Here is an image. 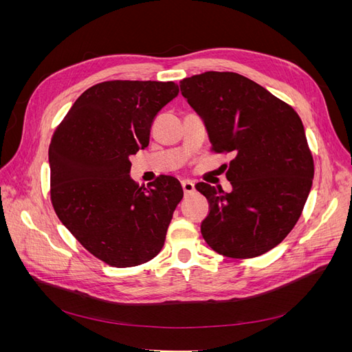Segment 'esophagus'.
Listing matches in <instances>:
<instances>
[{
    "mask_svg": "<svg viewBox=\"0 0 352 352\" xmlns=\"http://www.w3.org/2000/svg\"><path fill=\"white\" fill-rule=\"evenodd\" d=\"M182 189H184V192L188 195L190 192H194L195 185L190 182V180H182Z\"/></svg>",
    "mask_w": 352,
    "mask_h": 352,
    "instance_id": "obj_1",
    "label": "esophagus"
}]
</instances>
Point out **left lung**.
<instances>
[{"label": "left lung", "mask_w": 352, "mask_h": 352, "mask_svg": "<svg viewBox=\"0 0 352 352\" xmlns=\"http://www.w3.org/2000/svg\"><path fill=\"white\" fill-rule=\"evenodd\" d=\"M180 91L206 123L212 151L232 153V192L199 182L210 202L201 233L216 252L252 258L279 245L300 219L314 163L296 111L261 85L233 72L180 80Z\"/></svg>", "instance_id": "left-lung-1"}]
</instances>
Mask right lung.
<instances>
[{
	"mask_svg": "<svg viewBox=\"0 0 352 352\" xmlns=\"http://www.w3.org/2000/svg\"><path fill=\"white\" fill-rule=\"evenodd\" d=\"M175 82L109 80L74 101L50 144L51 202L72 235L114 267H133L162 251L184 189L160 175L131 177V155L150 144L154 117L177 97Z\"/></svg>",
	"mask_w": 352,
	"mask_h": 352,
	"instance_id": "right-lung-1",
	"label": "right lung"
}]
</instances>
